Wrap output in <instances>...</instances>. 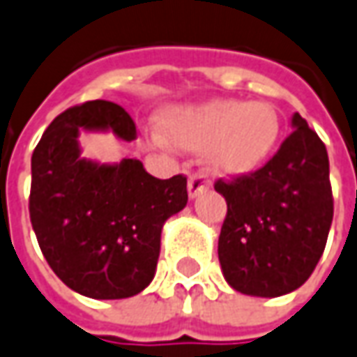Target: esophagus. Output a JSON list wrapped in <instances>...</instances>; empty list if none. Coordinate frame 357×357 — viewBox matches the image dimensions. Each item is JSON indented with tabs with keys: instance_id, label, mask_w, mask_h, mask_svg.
Masks as SVG:
<instances>
[{
	"instance_id": "obj_1",
	"label": "esophagus",
	"mask_w": 357,
	"mask_h": 357,
	"mask_svg": "<svg viewBox=\"0 0 357 357\" xmlns=\"http://www.w3.org/2000/svg\"><path fill=\"white\" fill-rule=\"evenodd\" d=\"M209 188V183H207V179L203 178L201 174H193L188 181V193L189 199H197L203 191H207Z\"/></svg>"
}]
</instances>
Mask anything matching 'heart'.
I'll return each mask as SVG.
<instances>
[{
	"label": "heart",
	"instance_id": "heart-1",
	"mask_svg": "<svg viewBox=\"0 0 357 357\" xmlns=\"http://www.w3.org/2000/svg\"><path fill=\"white\" fill-rule=\"evenodd\" d=\"M158 128L172 146L205 152L213 174L244 178L271 158L280 142L281 119L270 103L211 99L169 109L160 117Z\"/></svg>",
	"mask_w": 357,
	"mask_h": 357
}]
</instances>
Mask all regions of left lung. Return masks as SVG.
I'll list each match as a JSON object with an SVG mask.
<instances>
[{"mask_svg": "<svg viewBox=\"0 0 357 357\" xmlns=\"http://www.w3.org/2000/svg\"><path fill=\"white\" fill-rule=\"evenodd\" d=\"M291 127L264 168L215 183L229 207L219 236L220 270L232 289L252 297L299 289L321 260L332 225L326 146L299 113Z\"/></svg>", "mask_w": 357, "mask_h": 357, "instance_id": "left-lung-1", "label": "left lung"}]
</instances>
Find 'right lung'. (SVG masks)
I'll use <instances>...</instances> for the list:
<instances>
[{
  "label": "right lung",
  "mask_w": 357,
  "mask_h": 357,
  "mask_svg": "<svg viewBox=\"0 0 357 357\" xmlns=\"http://www.w3.org/2000/svg\"><path fill=\"white\" fill-rule=\"evenodd\" d=\"M82 130L137 138L135 121L113 101L60 113L31 158V222L48 266L70 289L91 299H127L154 280L162 229L188 205V179L154 178L137 158H84Z\"/></svg>",
  "instance_id": "obj_1"
}]
</instances>
